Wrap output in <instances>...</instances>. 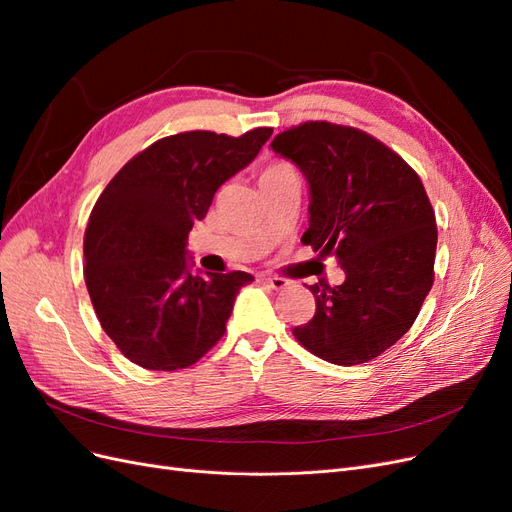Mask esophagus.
Segmentation results:
<instances>
[{
  "mask_svg": "<svg viewBox=\"0 0 512 512\" xmlns=\"http://www.w3.org/2000/svg\"><path fill=\"white\" fill-rule=\"evenodd\" d=\"M260 282L267 284V286L273 288V290H284V288L290 284L288 280H284V277H277V275H262Z\"/></svg>",
  "mask_w": 512,
  "mask_h": 512,
  "instance_id": "1",
  "label": "esophagus"
}]
</instances>
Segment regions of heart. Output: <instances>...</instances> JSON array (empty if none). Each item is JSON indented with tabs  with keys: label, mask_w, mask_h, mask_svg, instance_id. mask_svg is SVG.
Wrapping results in <instances>:
<instances>
[{
	"label": "heart",
	"mask_w": 512,
	"mask_h": 512,
	"mask_svg": "<svg viewBox=\"0 0 512 512\" xmlns=\"http://www.w3.org/2000/svg\"><path fill=\"white\" fill-rule=\"evenodd\" d=\"M292 170V166L288 164V162H282V160H277V162H271L265 170H262V175L260 177H269V175H280V173H290Z\"/></svg>",
	"instance_id": "b5f03b06"
}]
</instances>
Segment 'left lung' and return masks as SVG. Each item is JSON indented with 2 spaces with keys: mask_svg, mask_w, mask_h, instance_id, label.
I'll list each match as a JSON object with an SVG mask.
<instances>
[{
  "mask_svg": "<svg viewBox=\"0 0 512 512\" xmlns=\"http://www.w3.org/2000/svg\"><path fill=\"white\" fill-rule=\"evenodd\" d=\"M271 149L309 183L301 241L346 273L339 286H309L316 314L292 333L335 365L376 359L410 331L433 286L438 228L423 183L378 138L329 121L284 130Z\"/></svg>",
  "mask_w": 512,
  "mask_h": 512,
  "instance_id": "1",
  "label": "left lung"
}]
</instances>
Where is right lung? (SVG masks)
<instances>
[{
    "mask_svg": "<svg viewBox=\"0 0 512 512\" xmlns=\"http://www.w3.org/2000/svg\"><path fill=\"white\" fill-rule=\"evenodd\" d=\"M273 128L160 138L106 185L85 230V284L104 333L153 371L194 365L220 342L245 271L190 273L188 235L220 185L250 164Z\"/></svg>",
    "mask_w": 512,
    "mask_h": 512,
    "instance_id": "right-lung-1",
    "label": "right lung"
}]
</instances>
